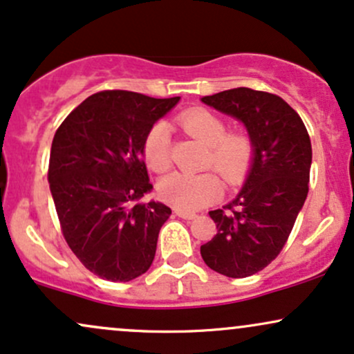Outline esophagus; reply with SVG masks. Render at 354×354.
Listing matches in <instances>:
<instances>
[{
  "label": "esophagus",
  "instance_id": "34e87169",
  "mask_svg": "<svg viewBox=\"0 0 354 354\" xmlns=\"http://www.w3.org/2000/svg\"><path fill=\"white\" fill-rule=\"evenodd\" d=\"M174 213H176L178 216L183 218V219H194L198 216V214L193 213V211H185V209H176Z\"/></svg>",
  "mask_w": 354,
  "mask_h": 354
}]
</instances>
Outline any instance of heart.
Listing matches in <instances>:
<instances>
[{
    "label": "heart",
    "instance_id": "1",
    "mask_svg": "<svg viewBox=\"0 0 354 354\" xmlns=\"http://www.w3.org/2000/svg\"><path fill=\"white\" fill-rule=\"evenodd\" d=\"M178 123L188 135L208 146L206 166L221 174L223 180L238 183L243 180L254 156L253 140L243 131H226L221 116L205 108H191L178 116ZM143 156L156 173L168 171L171 166V138L163 121L154 123L143 140ZM161 200L178 209L194 211L218 200L223 185L214 173L200 174L171 173L158 185Z\"/></svg>",
    "mask_w": 354,
    "mask_h": 354
}]
</instances>
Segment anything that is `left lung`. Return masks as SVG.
<instances>
[{
    "label": "left lung",
    "instance_id": "8db88e82",
    "mask_svg": "<svg viewBox=\"0 0 354 354\" xmlns=\"http://www.w3.org/2000/svg\"><path fill=\"white\" fill-rule=\"evenodd\" d=\"M201 101L238 118L254 145L245 186L223 209L209 211L218 233L201 246L211 270L246 278L281 253L308 196L311 141L303 120L283 98L233 88Z\"/></svg>",
    "mask_w": 354,
    "mask_h": 354
}]
</instances>
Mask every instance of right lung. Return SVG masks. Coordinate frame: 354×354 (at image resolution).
Returning <instances> with one entry per match:
<instances>
[{"mask_svg":"<svg viewBox=\"0 0 354 354\" xmlns=\"http://www.w3.org/2000/svg\"><path fill=\"white\" fill-rule=\"evenodd\" d=\"M178 101L106 89L73 109L53 138L48 181L61 233L84 268L108 281H131L154 259L171 209L140 203L153 189L143 140Z\"/></svg>","mask_w":354,"mask_h":354,"instance_id":"right-lung-1","label":"right lung"}]
</instances>
